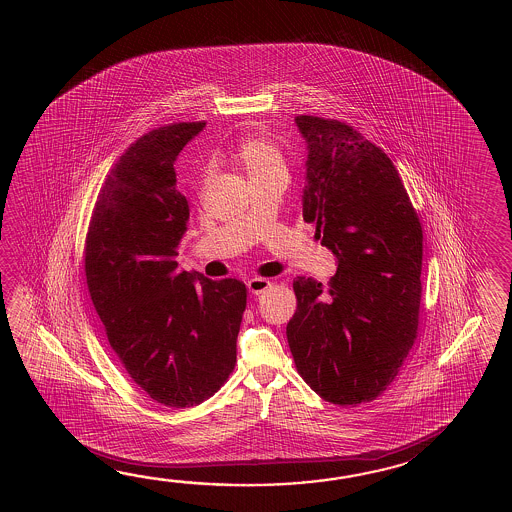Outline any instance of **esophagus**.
Masks as SVG:
<instances>
[{
    "mask_svg": "<svg viewBox=\"0 0 512 512\" xmlns=\"http://www.w3.org/2000/svg\"><path fill=\"white\" fill-rule=\"evenodd\" d=\"M247 287H249V291L252 294H261L265 293L269 287H271V282L267 280V278H251L249 282H247Z\"/></svg>",
    "mask_w": 512,
    "mask_h": 512,
    "instance_id": "obj_1",
    "label": "esophagus"
}]
</instances>
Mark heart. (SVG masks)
<instances>
[{
    "mask_svg": "<svg viewBox=\"0 0 512 512\" xmlns=\"http://www.w3.org/2000/svg\"><path fill=\"white\" fill-rule=\"evenodd\" d=\"M238 159L249 175L251 183L271 175L287 174V166H285L280 146L267 137H251L241 142ZM207 181L208 172H205L201 177V185H205Z\"/></svg>",
    "mask_w": 512,
    "mask_h": 512,
    "instance_id": "b5f03b06",
    "label": "heart"
}]
</instances>
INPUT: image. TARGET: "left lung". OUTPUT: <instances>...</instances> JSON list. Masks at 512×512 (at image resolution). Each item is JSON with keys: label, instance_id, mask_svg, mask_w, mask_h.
I'll return each instance as SVG.
<instances>
[{"label": "left lung", "instance_id": "1", "mask_svg": "<svg viewBox=\"0 0 512 512\" xmlns=\"http://www.w3.org/2000/svg\"><path fill=\"white\" fill-rule=\"evenodd\" d=\"M307 142L305 223L337 256L324 287L293 282L294 366L327 403L357 406L392 384L417 338L423 227L392 159L346 122L298 115Z\"/></svg>", "mask_w": 512, "mask_h": 512}]
</instances>
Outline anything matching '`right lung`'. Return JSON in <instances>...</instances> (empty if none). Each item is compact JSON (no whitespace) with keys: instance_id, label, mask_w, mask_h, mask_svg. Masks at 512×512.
I'll return each instance as SVG.
<instances>
[{"instance_id":"add662e5","label":"right lung","mask_w":512,"mask_h":512,"mask_svg":"<svg viewBox=\"0 0 512 512\" xmlns=\"http://www.w3.org/2000/svg\"><path fill=\"white\" fill-rule=\"evenodd\" d=\"M205 120L148 131L106 175L87 227L84 271L109 346L155 403L188 408L229 381L247 307L236 278L177 271L188 201L174 161Z\"/></svg>"}]
</instances>
